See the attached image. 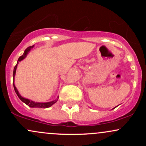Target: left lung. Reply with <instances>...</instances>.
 Masks as SVG:
<instances>
[{
  "mask_svg": "<svg viewBox=\"0 0 146 146\" xmlns=\"http://www.w3.org/2000/svg\"><path fill=\"white\" fill-rule=\"evenodd\" d=\"M117 107V106H116ZM116 107H115V108H116ZM114 108H113V109H114Z\"/></svg>",
  "mask_w": 146,
  "mask_h": 146,
  "instance_id": "1",
  "label": "left lung"
}]
</instances>
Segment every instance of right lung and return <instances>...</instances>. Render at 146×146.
<instances>
[{
	"label": "right lung",
	"mask_w": 146,
	"mask_h": 146,
	"mask_svg": "<svg viewBox=\"0 0 146 146\" xmlns=\"http://www.w3.org/2000/svg\"><path fill=\"white\" fill-rule=\"evenodd\" d=\"M33 46H29V47H28V48H27L25 50L24 53H23V54L22 55V56L20 57L19 58H18L17 64H16V66H15L14 69V72H13V78H14V81H13V85H14V90H15V92H16V94H17L18 97V98H19V99L21 100L22 102H24L25 104L28 105L29 107H31V108H49V107H51L52 105H53L55 103H56L57 101H58V98H59V97L58 96V98H57L56 100H53V101H51V102H36L32 101V100H29V99H27V98H23V97H22L21 95V94H20V93H19V92H18V89H17V88H16V86H15L14 79H15V75H16V68H17L18 63H19V62L22 61V60H23L25 58H26L27 56V54L29 53V51H31V49L33 47Z\"/></svg>",
	"instance_id": "add662e5"
}]
</instances>
